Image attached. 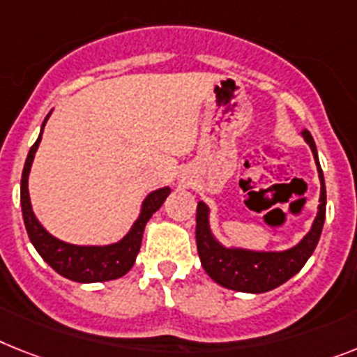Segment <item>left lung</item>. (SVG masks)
<instances>
[{
    "instance_id": "1",
    "label": "left lung",
    "mask_w": 357,
    "mask_h": 357,
    "mask_svg": "<svg viewBox=\"0 0 357 357\" xmlns=\"http://www.w3.org/2000/svg\"><path fill=\"white\" fill-rule=\"evenodd\" d=\"M301 137L312 149L316 160L317 175H319V206L316 219L305 237L291 248L287 250H252L243 246H226L215 237L210 225V206L204 200L197 204V250H199L200 264L204 272L217 284L235 291L246 294H264L273 288L281 287L296 275L319 243L326 215V188L325 176L321 172L317 147L310 131H301Z\"/></svg>"
}]
</instances>
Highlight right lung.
Returning a JSON list of instances; mask_svg holds the SVG:
<instances>
[{
	"instance_id": "add662e5",
	"label": "right lung",
	"mask_w": 357,
	"mask_h": 357,
	"mask_svg": "<svg viewBox=\"0 0 357 357\" xmlns=\"http://www.w3.org/2000/svg\"><path fill=\"white\" fill-rule=\"evenodd\" d=\"M52 111L47 114V119L41 123L38 140L31 147L29 155H26L22 173V211L29 238H31L32 246L41 255V259L54 272L60 273L61 278L70 279L75 282H104L122 278L131 270L135 261H137L147 220L151 219L153 213L164 204V200L172 193V188L164 185V188L151 191L142 200L138 217L135 219L128 234L119 238L116 243L70 244L54 237L38 220L36 213L32 210L31 195H29V175H31L32 162H34V155H36L38 147H40L43 128H45L47 120H49Z\"/></svg>"
}]
</instances>
